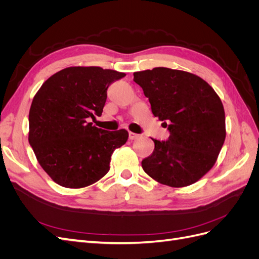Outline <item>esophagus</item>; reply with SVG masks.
<instances>
[{"instance_id": "esophagus-1", "label": "esophagus", "mask_w": 259, "mask_h": 259, "mask_svg": "<svg viewBox=\"0 0 259 259\" xmlns=\"http://www.w3.org/2000/svg\"><path fill=\"white\" fill-rule=\"evenodd\" d=\"M139 137H140V135H138V134H135V133H132V132H130V133H128V138H130L131 140L137 139V138H139Z\"/></svg>"}]
</instances>
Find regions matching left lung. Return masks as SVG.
<instances>
[{
	"label": "left lung",
	"instance_id": "obj_1",
	"mask_svg": "<svg viewBox=\"0 0 259 259\" xmlns=\"http://www.w3.org/2000/svg\"><path fill=\"white\" fill-rule=\"evenodd\" d=\"M151 111L167 125L166 140L142 162L146 173L170 187H186L213 167L226 138L221 98L204 80L164 67L135 72Z\"/></svg>",
	"mask_w": 259,
	"mask_h": 259
}]
</instances>
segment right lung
Returning a JSON list of instances; mask_svg holds the SVG:
<instances>
[{
    "label": "right lung",
    "mask_w": 259,
    "mask_h": 259,
    "mask_svg": "<svg viewBox=\"0 0 259 259\" xmlns=\"http://www.w3.org/2000/svg\"><path fill=\"white\" fill-rule=\"evenodd\" d=\"M125 73L99 67H70L46 80L29 112V144L42 168L58 185L83 188L110 169L116 148L128 138L125 130L94 126L103 113L107 90Z\"/></svg>",
    "instance_id": "obj_1"
}]
</instances>
